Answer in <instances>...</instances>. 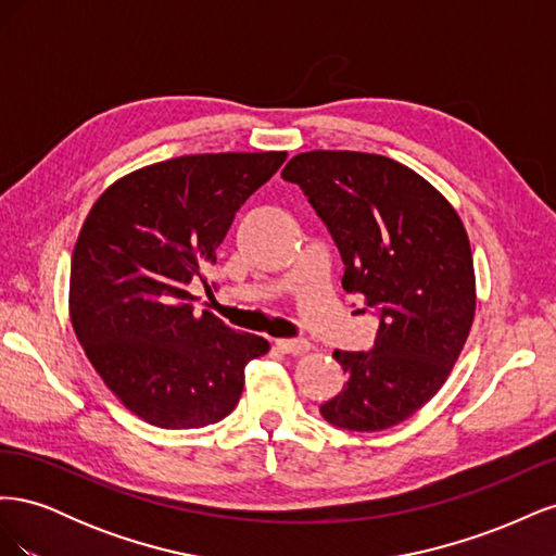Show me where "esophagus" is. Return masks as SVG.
<instances>
[{"label":"esophagus","mask_w":556,"mask_h":556,"mask_svg":"<svg viewBox=\"0 0 556 556\" xmlns=\"http://www.w3.org/2000/svg\"><path fill=\"white\" fill-rule=\"evenodd\" d=\"M276 350L285 352V355H304L311 350V343L304 339H280L276 341Z\"/></svg>","instance_id":"obj_1"}]
</instances>
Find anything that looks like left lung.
<instances>
[{
    "label": "left lung",
    "mask_w": 556,
    "mask_h": 556,
    "mask_svg": "<svg viewBox=\"0 0 556 556\" xmlns=\"http://www.w3.org/2000/svg\"><path fill=\"white\" fill-rule=\"evenodd\" d=\"M341 252L343 290L378 315L368 352L336 350L343 390L319 406L329 425L382 431L441 390L476 315L468 233L450 201L390 157L311 150L288 162Z\"/></svg>",
    "instance_id": "1"
}]
</instances>
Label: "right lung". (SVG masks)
<instances>
[{"mask_svg": "<svg viewBox=\"0 0 556 556\" xmlns=\"http://www.w3.org/2000/svg\"><path fill=\"white\" fill-rule=\"evenodd\" d=\"M288 153L182 155L143 166L94 201L72 257L76 339L123 406L162 429L220 422L268 341L194 315L233 215Z\"/></svg>", "mask_w": 556, "mask_h": 556, "instance_id": "1", "label": "right lung"}]
</instances>
